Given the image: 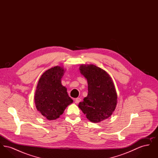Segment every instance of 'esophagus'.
<instances>
[{"mask_svg":"<svg viewBox=\"0 0 158 158\" xmlns=\"http://www.w3.org/2000/svg\"><path fill=\"white\" fill-rule=\"evenodd\" d=\"M81 99L80 98H76L75 99V102L76 104L79 103L81 102Z\"/></svg>","mask_w":158,"mask_h":158,"instance_id":"34e87169","label":"esophagus"}]
</instances>
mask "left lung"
I'll return each mask as SVG.
<instances>
[{"label":"left lung","instance_id":"8db88e82","mask_svg":"<svg viewBox=\"0 0 158 158\" xmlns=\"http://www.w3.org/2000/svg\"><path fill=\"white\" fill-rule=\"evenodd\" d=\"M79 69L88 84V96L79 103V108L92 122L98 123L108 118L117 103L112 79L105 70L93 64H82Z\"/></svg>","mask_w":158,"mask_h":158}]
</instances>
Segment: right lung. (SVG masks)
Wrapping results in <instances>:
<instances>
[{
	"label": "right lung",
	"mask_w": 158,
	"mask_h": 158,
	"mask_svg": "<svg viewBox=\"0 0 158 158\" xmlns=\"http://www.w3.org/2000/svg\"><path fill=\"white\" fill-rule=\"evenodd\" d=\"M64 69L60 66L51 68L42 75L38 83L35 104L38 111L47 120L59 118L68 105L73 102L67 89L61 83Z\"/></svg>",
	"instance_id": "1"
}]
</instances>
